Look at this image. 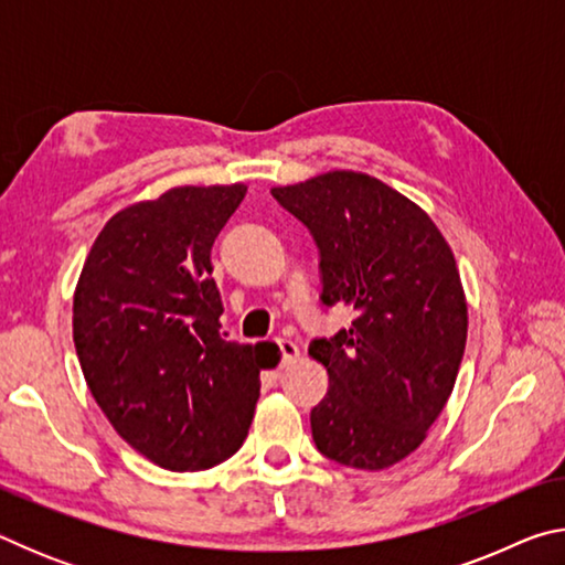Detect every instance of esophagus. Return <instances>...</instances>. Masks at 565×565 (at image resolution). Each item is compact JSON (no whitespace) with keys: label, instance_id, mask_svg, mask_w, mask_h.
<instances>
[{"label":"esophagus","instance_id":"esophagus-1","mask_svg":"<svg viewBox=\"0 0 565 565\" xmlns=\"http://www.w3.org/2000/svg\"><path fill=\"white\" fill-rule=\"evenodd\" d=\"M276 347H279V351H281V363H284V366H286V363H291V361L299 359V347H296L294 341L276 339Z\"/></svg>","mask_w":565,"mask_h":565}]
</instances>
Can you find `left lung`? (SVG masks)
Instances as JSON below:
<instances>
[{
    "instance_id": "1",
    "label": "left lung",
    "mask_w": 565,
    "mask_h": 565,
    "mask_svg": "<svg viewBox=\"0 0 565 565\" xmlns=\"http://www.w3.org/2000/svg\"><path fill=\"white\" fill-rule=\"evenodd\" d=\"M271 194L317 238L323 303L353 311L349 329L309 343L329 374L313 444L337 463L384 471L424 444L461 366L468 306L451 246L416 202L363 171Z\"/></svg>"
}]
</instances>
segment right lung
<instances>
[{"mask_svg":"<svg viewBox=\"0 0 565 565\" xmlns=\"http://www.w3.org/2000/svg\"><path fill=\"white\" fill-rule=\"evenodd\" d=\"M246 184L174 186L114 214L74 289L82 374L124 441L169 471L242 448L259 398L262 343L226 341L212 246Z\"/></svg>","mask_w":565,"mask_h":565,"instance_id":"obj_1","label":"right lung"}]
</instances>
